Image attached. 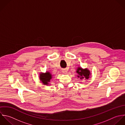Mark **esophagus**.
<instances>
[{"instance_id": "obj_1", "label": "esophagus", "mask_w": 125, "mask_h": 125, "mask_svg": "<svg viewBox=\"0 0 125 125\" xmlns=\"http://www.w3.org/2000/svg\"><path fill=\"white\" fill-rule=\"evenodd\" d=\"M62 72L64 74H67V70H62Z\"/></svg>"}]
</instances>
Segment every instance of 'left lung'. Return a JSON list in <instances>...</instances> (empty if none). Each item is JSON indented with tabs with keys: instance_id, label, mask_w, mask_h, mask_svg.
<instances>
[{
	"instance_id": "8db88e82",
	"label": "left lung",
	"mask_w": 125,
	"mask_h": 125,
	"mask_svg": "<svg viewBox=\"0 0 125 125\" xmlns=\"http://www.w3.org/2000/svg\"><path fill=\"white\" fill-rule=\"evenodd\" d=\"M76 73L78 74L77 77L80 79H88L90 77L91 73L88 69H83L82 68L78 67L77 69Z\"/></svg>"
}]
</instances>
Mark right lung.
Returning <instances> with one entry per match:
<instances>
[{"label":"right lung","mask_w":125,"mask_h":125,"mask_svg":"<svg viewBox=\"0 0 125 125\" xmlns=\"http://www.w3.org/2000/svg\"><path fill=\"white\" fill-rule=\"evenodd\" d=\"M52 78V75L48 72L46 73H40L39 74V79L43 84L45 85H49Z\"/></svg>","instance_id":"right-lung-1"}]
</instances>
